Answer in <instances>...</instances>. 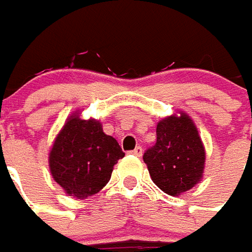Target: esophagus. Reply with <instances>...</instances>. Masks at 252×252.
<instances>
[{
    "label": "esophagus",
    "instance_id": "esophagus-1",
    "mask_svg": "<svg viewBox=\"0 0 252 252\" xmlns=\"http://www.w3.org/2000/svg\"><path fill=\"white\" fill-rule=\"evenodd\" d=\"M142 152H144V149H142L141 146H137L134 151H131V155H134L137 158H141V156H142Z\"/></svg>",
    "mask_w": 252,
    "mask_h": 252
}]
</instances>
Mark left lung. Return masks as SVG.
Segmentation results:
<instances>
[{
    "instance_id": "obj_1",
    "label": "left lung",
    "mask_w": 252,
    "mask_h": 252,
    "mask_svg": "<svg viewBox=\"0 0 252 252\" xmlns=\"http://www.w3.org/2000/svg\"><path fill=\"white\" fill-rule=\"evenodd\" d=\"M156 144L144 153L153 183L172 197L191 190L203 175L205 148L192 119L185 112L161 119Z\"/></svg>"
}]
</instances>
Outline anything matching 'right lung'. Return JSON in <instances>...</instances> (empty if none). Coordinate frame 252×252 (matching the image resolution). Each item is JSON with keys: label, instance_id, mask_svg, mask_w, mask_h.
Returning <instances> with one entry per match:
<instances>
[{"label": "right lung", "instance_id": "add662e5", "mask_svg": "<svg viewBox=\"0 0 252 252\" xmlns=\"http://www.w3.org/2000/svg\"><path fill=\"white\" fill-rule=\"evenodd\" d=\"M125 153L118 141L103 131L96 119L67 118L49 155L50 172L63 191L78 199L99 192Z\"/></svg>", "mask_w": 252, "mask_h": 252}]
</instances>
